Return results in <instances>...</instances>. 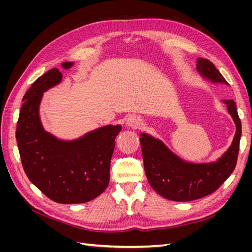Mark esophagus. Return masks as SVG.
I'll return each mask as SVG.
<instances>
[{
    "instance_id": "34e87169",
    "label": "esophagus",
    "mask_w": 252,
    "mask_h": 252,
    "mask_svg": "<svg viewBox=\"0 0 252 252\" xmlns=\"http://www.w3.org/2000/svg\"><path fill=\"white\" fill-rule=\"evenodd\" d=\"M140 125H141V120L139 117L133 116V114L127 117V119H126V126L127 127L136 129L138 127H140Z\"/></svg>"
}]
</instances>
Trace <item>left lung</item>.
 I'll return each instance as SVG.
<instances>
[{"instance_id": "1", "label": "left lung", "mask_w": 252, "mask_h": 252, "mask_svg": "<svg viewBox=\"0 0 252 252\" xmlns=\"http://www.w3.org/2000/svg\"><path fill=\"white\" fill-rule=\"evenodd\" d=\"M196 71L213 84L227 81L209 60L197 58ZM231 116L236 130L229 148L216 162L190 163L178 157L158 139L141 133L145 173L156 192L170 201L188 202L215 192L234 170L242 134L241 121L233 100H222Z\"/></svg>"}]
</instances>
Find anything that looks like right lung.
<instances>
[{
  "label": "right lung",
  "instance_id": "right-lung-1",
  "mask_svg": "<svg viewBox=\"0 0 252 252\" xmlns=\"http://www.w3.org/2000/svg\"><path fill=\"white\" fill-rule=\"evenodd\" d=\"M73 62H64L69 69ZM63 79L58 68L44 73L23 96L16 138L29 181L50 200L86 203L109 184L110 161L121 125H106L74 140H61L44 129L40 105L44 93Z\"/></svg>",
  "mask_w": 252,
  "mask_h": 252
}]
</instances>
